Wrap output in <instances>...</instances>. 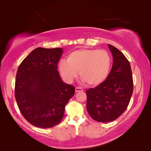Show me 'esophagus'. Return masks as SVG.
Segmentation results:
<instances>
[{"instance_id": "1", "label": "esophagus", "mask_w": 151, "mask_h": 151, "mask_svg": "<svg viewBox=\"0 0 151 151\" xmlns=\"http://www.w3.org/2000/svg\"><path fill=\"white\" fill-rule=\"evenodd\" d=\"M75 91H76V93L80 92V91H83V89H82V88H80V87H76Z\"/></svg>"}]
</instances>
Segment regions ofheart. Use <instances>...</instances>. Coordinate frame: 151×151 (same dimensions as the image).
<instances>
[{
	"label": "heart",
	"mask_w": 151,
	"mask_h": 151,
	"mask_svg": "<svg viewBox=\"0 0 151 151\" xmlns=\"http://www.w3.org/2000/svg\"><path fill=\"white\" fill-rule=\"evenodd\" d=\"M111 66V59L106 51L82 49L70 53L67 62H60L58 70L66 82L73 81L79 72L80 78L88 85L96 86L106 79Z\"/></svg>",
	"instance_id": "1"
}]
</instances>
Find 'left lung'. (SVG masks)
<instances>
[{"label": "left lung", "mask_w": 151, "mask_h": 151, "mask_svg": "<svg viewBox=\"0 0 151 151\" xmlns=\"http://www.w3.org/2000/svg\"><path fill=\"white\" fill-rule=\"evenodd\" d=\"M113 55V66L105 81L86 91V109L93 119L109 122L120 116L127 109L133 91L131 65L116 47L108 45Z\"/></svg>", "instance_id": "obj_1"}]
</instances>
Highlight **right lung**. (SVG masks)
I'll return each instance as SVG.
<instances>
[{"label": "right lung", "instance_id": "1", "mask_svg": "<svg viewBox=\"0 0 151 151\" xmlns=\"http://www.w3.org/2000/svg\"><path fill=\"white\" fill-rule=\"evenodd\" d=\"M63 49L38 47L18 67L15 98L23 117L31 124L47 129L58 124L75 87L61 80L58 64Z\"/></svg>", "mask_w": 151, "mask_h": 151}]
</instances>
